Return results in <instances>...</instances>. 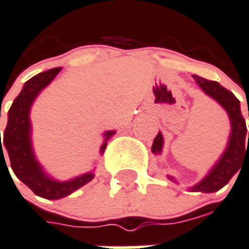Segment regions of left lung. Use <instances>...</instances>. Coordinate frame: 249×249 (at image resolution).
Listing matches in <instances>:
<instances>
[{"label":"left lung","mask_w":249,"mask_h":249,"mask_svg":"<svg viewBox=\"0 0 249 249\" xmlns=\"http://www.w3.org/2000/svg\"><path fill=\"white\" fill-rule=\"evenodd\" d=\"M193 78L206 95L213 97V100L222 106V108L226 109L231 123V134L224 153L220 156L219 161L213 165V169L209 171V174L196 185L190 187L191 191L213 193L227 185L230 179L240 170L243 161L246 158H249V132L247 133L246 120L240 110V101L237 100L232 92L222 87L218 82L207 80L198 75H193ZM162 148H163V137L161 132H158L153 141L152 152L154 154H161ZM167 178L170 181L177 182L171 176H167Z\"/></svg>","instance_id":"obj_1"}]
</instances>
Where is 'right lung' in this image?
Instances as JSON below:
<instances>
[{"instance_id": "right-lung-1", "label": "right lung", "mask_w": 249, "mask_h": 249, "mask_svg": "<svg viewBox=\"0 0 249 249\" xmlns=\"http://www.w3.org/2000/svg\"><path fill=\"white\" fill-rule=\"evenodd\" d=\"M60 67L51 68L49 71L40 72L29 79L22 88L21 93L14 99L10 109L7 112V125L3 140L0 139V160L5 161L3 154H9L10 166L18 179H21L31 191L38 196L46 199H60L73 191L87 185L93 179V171L86 173L73 179L59 182L46 174L43 167L36 161L31 143V123L30 108L39 95V92L49 86L54 78L60 72ZM115 130L104 133V142L101 145L100 153L103 154L107 148V141L115 134ZM1 134V132H0ZM6 165V161H5ZM7 167V165H6ZM9 170V169H7Z\"/></svg>"}]
</instances>
